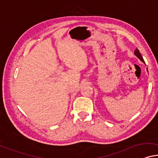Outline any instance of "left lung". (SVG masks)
<instances>
[{"label":"left lung","mask_w":158,"mask_h":158,"mask_svg":"<svg viewBox=\"0 0 158 158\" xmlns=\"http://www.w3.org/2000/svg\"><path fill=\"white\" fill-rule=\"evenodd\" d=\"M134 54H135V55L137 56L138 58H139L140 60H141V61H142V62H143V63H145L144 62V60H143V57H142V56L141 55V53H140V52H139V50L137 49V48H136V50H135V52H134Z\"/></svg>","instance_id":"8db88e82"}]
</instances>
